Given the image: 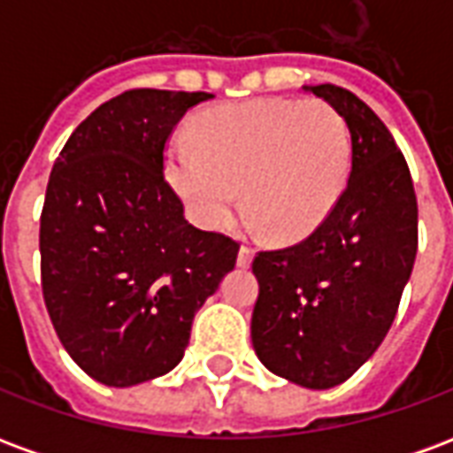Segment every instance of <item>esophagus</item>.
Segmentation results:
<instances>
[{"label":"esophagus","instance_id":"obj_1","mask_svg":"<svg viewBox=\"0 0 453 453\" xmlns=\"http://www.w3.org/2000/svg\"><path fill=\"white\" fill-rule=\"evenodd\" d=\"M252 257H255V250L250 245H240V252H237V265L240 266H250L252 262Z\"/></svg>","mask_w":453,"mask_h":453}]
</instances>
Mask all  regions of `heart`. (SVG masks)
Instances as JSON below:
<instances>
[{"label":"heart","mask_w":453,"mask_h":453,"mask_svg":"<svg viewBox=\"0 0 453 453\" xmlns=\"http://www.w3.org/2000/svg\"><path fill=\"white\" fill-rule=\"evenodd\" d=\"M349 174V130L325 102L252 99L206 113L194 140L167 148V177L198 226L220 230L247 211L269 237L296 242L337 206Z\"/></svg>","instance_id":"b5f03b06"}]
</instances>
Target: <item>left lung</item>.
Returning a JSON list of instances; mask_svg holds the SVG:
<instances>
[{
    "instance_id": "1",
    "label": "left lung",
    "mask_w": 453,
    "mask_h": 453,
    "mask_svg": "<svg viewBox=\"0 0 453 453\" xmlns=\"http://www.w3.org/2000/svg\"><path fill=\"white\" fill-rule=\"evenodd\" d=\"M305 89L342 113L351 172L311 235L257 252L252 344L272 373L323 390L349 379L388 334L418 255V196L390 130L357 94Z\"/></svg>"
}]
</instances>
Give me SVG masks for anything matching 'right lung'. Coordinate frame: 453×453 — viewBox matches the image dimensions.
Instances as JSON below:
<instances>
[{"instance_id": "obj_1", "label": "right lung", "mask_w": 453, "mask_h": 453, "mask_svg": "<svg viewBox=\"0 0 453 453\" xmlns=\"http://www.w3.org/2000/svg\"><path fill=\"white\" fill-rule=\"evenodd\" d=\"M206 92L128 89L74 128L41 213V286L67 354L113 388L177 366L237 245L198 230L165 179V145Z\"/></svg>"}]
</instances>
